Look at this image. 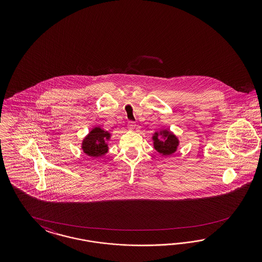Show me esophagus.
I'll list each match as a JSON object with an SVG mask.
<instances>
[{
	"label": "esophagus",
	"mask_w": 262,
	"mask_h": 262,
	"mask_svg": "<svg viewBox=\"0 0 262 262\" xmlns=\"http://www.w3.org/2000/svg\"><path fill=\"white\" fill-rule=\"evenodd\" d=\"M135 126H136V124H135V122H133V121H130V122L127 123V127H128L129 129H134Z\"/></svg>",
	"instance_id": "esophagus-1"
}]
</instances>
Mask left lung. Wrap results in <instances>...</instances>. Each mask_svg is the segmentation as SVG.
Returning a JSON list of instances; mask_svg holds the SVG:
<instances>
[{
  "label": "left lung",
  "mask_w": 262,
  "mask_h": 262,
  "mask_svg": "<svg viewBox=\"0 0 262 262\" xmlns=\"http://www.w3.org/2000/svg\"><path fill=\"white\" fill-rule=\"evenodd\" d=\"M160 135L163 136L162 140L160 139ZM152 141L155 149L162 156H170L174 154L180 142L178 137L168 129H162L159 133H155V135H152Z\"/></svg>",
  "instance_id": "obj_1"
}]
</instances>
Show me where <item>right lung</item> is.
<instances>
[{
	"label": "right lung",
	"mask_w": 262,
	"mask_h": 262,
	"mask_svg": "<svg viewBox=\"0 0 262 262\" xmlns=\"http://www.w3.org/2000/svg\"><path fill=\"white\" fill-rule=\"evenodd\" d=\"M110 138L111 134L108 132L103 130L100 127H94L83 139L81 149L88 157H102L108 151V145L106 142Z\"/></svg>",
	"instance_id": "add662e5"
}]
</instances>
